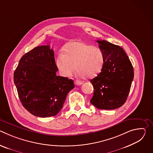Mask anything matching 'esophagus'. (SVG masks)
Instances as JSON below:
<instances>
[{
	"label": "esophagus",
	"instance_id": "obj_1",
	"mask_svg": "<svg viewBox=\"0 0 153 153\" xmlns=\"http://www.w3.org/2000/svg\"><path fill=\"white\" fill-rule=\"evenodd\" d=\"M74 83H75L76 85H82L83 83H82V82H79V81H78V80H75V81H74Z\"/></svg>",
	"mask_w": 153,
	"mask_h": 153
}]
</instances>
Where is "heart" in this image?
Listing matches in <instances>:
<instances>
[{
    "instance_id": "obj_1",
    "label": "heart",
    "mask_w": 153,
    "mask_h": 153,
    "mask_svg": "<svg viewBox=\"0 0 153 153\" xmlns=\"http://www.w3.org/2000/svg\"><path fill=\"white\" fill-rule=\"evenodd\" d=\"M104 54L102 50L80 41H72L65 45L63 53L56 59V67L65 77H71L76 72L85 79L94 77L102 70Z\"/></svg>"
}]
</instances>
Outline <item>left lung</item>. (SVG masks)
<instances>
[{
    "label": "left lung",
    "instance_id": "obj_1",
    "mask_svg": "<svg viewBox=\"0 0 153 153\" xmlns=\"http://www.w3.org/2000/svg\"><path fill=\"white\" fill-rule=\"evenodd\" d=\"M104 54L101 72L90 80L94 93L91 104L100 110H114L126 100L134 78V70L128 56L119 45L97 40Z\"/></svg>",
    "mask_w": 153,
    "mask_h": 153
}]
</instances>
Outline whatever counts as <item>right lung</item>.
Instances as JSON below:
<instances>
[{
    "label": "right lung",
    "mask_w": 153,
    "mask_h": 153,
    "mask_svg": "<svg viewBox=\"0 0 153 153\" xmlns=\"http://www.w3.org/2000/svg\"><path fill=\"white\" fill-rule=\"evenodd\" d=\"M57 71L54 51L49 45L35 47L21 57L14 82L22 104L33 115L56 116L74 88L73 80L57 76Z\"/></svg>",
    "instance_id": "1"
}]
</instances>
